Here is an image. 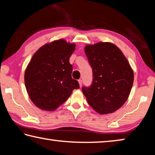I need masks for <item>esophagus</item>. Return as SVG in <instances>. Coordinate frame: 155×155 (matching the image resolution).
Returning a JSON list of instances; mask_svg holds the SVG:
<instances>
[{"label":"esophagus","instance_id":"obj_1","mask_svg":"<svg viewBox=\"0 0 155 155\" xmlns=\"http://www.w3.org/2000/svg\"><path fill=\"white\" fill-rule=\"evenodd\" d=\"M78 84H79V85H80V87H81V86H82V80L81 79H79L78 81Z\"/></svg>","mask_w":155,"mask_h":155}]
</instances>
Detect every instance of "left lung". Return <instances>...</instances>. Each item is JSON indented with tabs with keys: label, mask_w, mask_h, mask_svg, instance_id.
<instances>
[{
	"label": "left lung",
	"mask_w": 155,
	"mask_h": 155,
	"mask_svg": "<svg viewBox=\"0 0 155 155\" xmlns=\"http://www.w3.org/2000/svg\"><path fill=\"white\" fill-rule=\"evenodd\" d=\"M93 70V82L83 87L90 105L99 114H108L123 106L129 96L134 74L120 49L111 42H98L85 47Z\"/></svg>",
	"instance_id": "left-lung-1"
}]
</instances>
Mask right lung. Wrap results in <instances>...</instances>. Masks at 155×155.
<instances>
[{"instance_id": "1", "label": "right lung", "mask_w": 155, "mask_h": 155, "mask_svg": "<svg viewBox=\"0 0 155 155\" xmlns=\"http://www.w3.org/2000/svg\"><path fill=\"white\" fill-rule=\"evenodd\" d=\"M75 46L60 39L44 44L34 53L26 68L25 83L30 99L39 109L54 111L79 88L72 78L69 61Z\"/></svg>"}]
</instances>
